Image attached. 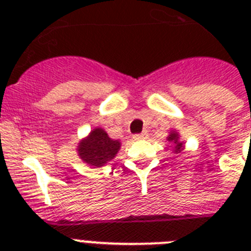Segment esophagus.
<instances>
[{
	"mask_svg": "<svg viewBox=\"0 0 251 251\" xmlns=\"http://www.w3.org/2000/svg\"><path fill=\"white\" fill-rule=\"evenodd\" d=\"M145 137H146V134L141 133V134H134V136H133V139H134V141H139V139H143Z\"/></svg>",
	"mask_w": 251,
	"mask_h": 251,
	"instance_id": "obj_1",
	"label": "esophagus"
}]
</instances>
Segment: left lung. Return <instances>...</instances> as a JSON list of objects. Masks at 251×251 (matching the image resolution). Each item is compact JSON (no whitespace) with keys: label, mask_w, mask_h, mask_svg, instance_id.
I'll list each match as a JSON object with an SVG mask.
<instances>
[{"label":"left lung","mask_w":251,"mask_h":251,"mask_svg":"<svg viewBox=\"0 0 251 251\" xmlns=\"http://www.w3.org/2000/svg\"><path fill=\"white\" fill-rule=\"evenodd\" d=\"M167 142L172 145V148H174V153H181L183 150H185V142L179 139V133L177 130H171L168 133ZM171 147V146H170Z\"/></svg>","instance_id":"8db88e82"}]
</instances>
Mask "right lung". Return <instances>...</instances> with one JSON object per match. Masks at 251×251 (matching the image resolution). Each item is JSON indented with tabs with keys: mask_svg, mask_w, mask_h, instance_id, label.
I'll return each instance as SVG.
<instances>
[{
	"mask_svg": "<svg viewBox=\"0 0 251 251\" xmlns=\"http://www.w3.org/2000/svg\"><path fill=\"white\" fill-rule=\"evenodd\" d=\"M121 146L119 139H112L103 128L97 127L85 138L79 141L76 153L86 165L101 167L117 156Z\"/></svg>",
	"mask_w": 251,
	"mask_h": 251,
	"instance_id": "right-lung-1",
	"label": "right lung"
}]
</instances>
